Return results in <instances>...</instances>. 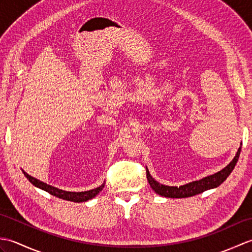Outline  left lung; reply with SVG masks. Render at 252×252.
Returning <instances> with one entry per match:
<instances>
[{
	"label": "left lung",
	"mask_w": 252,
	"mask_h": 252,
	"mask_svg": "<svg viewBox=\"0 0 252 252\" xmlns=\"http://www.w3.org/2000/svg\"><path fill=\"white\" fill-rule=\"evenodd\" d=\"M240 151H242V146L238 148L236 156L234 157L232 161L229 162L225 168L222 169L221 171H219V172L212 175L206 176V178H203L199 181L190 182L189 184L182 185L179 187L160 184L159 182L153 179V176L151 175L148 169L146 168V176H147L148 183L151 185L152 189L155 190V192H157L158 195L167 197V198H186V197L198 195L205 190L216 189V187L220 186L223 182L227 179V176L232 173V171L234 170L235 165H236L238 161Z\"/></svg>",
	"instance_id": "1"
}]
</instances>
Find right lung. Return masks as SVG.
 Instances as JSON below:
<instances>
[{"label": "right lung", "instance_id": "right-lung-1", "mask_svg": "<svg viewBox=\"0 0 252 252\" xmlns=\"http://www.w3.org/2000/svg\"><path fill=\"white\" fill-rule=\"evenodd\" d=\"M25 176L27 179L29 180V182L31 184H33L35 187H39V189H43L45 191L49 192V194L61 198V199H65V200H69V201H73V202H83V201H87L92 199L96 195L98 194V192L104 189L105 183L101 184L100 186L96 187L94 189H91V190H87V191H67V190H63L57 189V187H54L52 185H49L44 183V182L36 180L34 178H32L31 175H29L28 173H26L25 171H23Z\"/></svg>", "mask_w": 252, "mask_h": 252}]
</instances>
